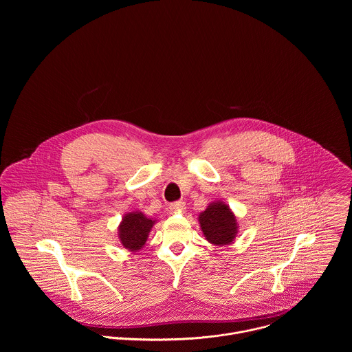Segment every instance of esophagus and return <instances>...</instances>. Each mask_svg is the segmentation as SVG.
<instances>
[{
  "instance_id": "obj_1",
  "label": "esophagus",
  "mask_w": 352,
  "mask_h": 352,
  "mask_svg": "<svg viewBox=\"0 0 352 352\" xmlns=\"http://www.w3.org/2000/svg\"><path fill=\"white\" fill-rule=\"evenodd\" d=\"M184 206H186L184 201H175V203H172L169 206V211L170 212H183L184 211Z\"/></svg>"
}]
</instances>
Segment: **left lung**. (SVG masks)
<instances>
[{"label": "left lung", "instance_id": "8db88e82", "mask_svg": "<svg viewBox=\"0 0 352 352\" xmlns=\"http://www.w3.org/2000/svg\"><path fill=\"white\" fill-rule=\"evenodd\" d=\"M201 233L215 247L233 244L239 233V222L232 208L222 201H211L198 217Z\"/></svg>", "mask_w": 352, "mask_h": 352}]
</instances>
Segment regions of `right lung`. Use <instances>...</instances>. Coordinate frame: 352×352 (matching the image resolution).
<instances>
[{
  "label": "right lung",
  "instance_id": "right-lung-1",
  "mask_svg": "<svg viewBox=\"0 0 352 352\" xmlns=\"http://www.w3.org/2000/svg\"><path fill=\"white\" fill-rule=\"evenodd\" d=\"M155 223V218L146 217L138 210L124 214L118 226V237L123 248L134 253L141 251L145 247L149 233Z\"/></svg>",
  "mask_w": 352,
  "mask_h": 352
}]
</instances>
